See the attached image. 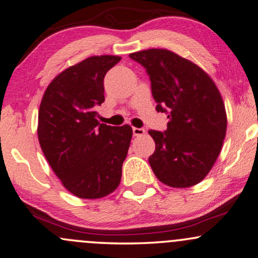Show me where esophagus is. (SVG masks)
Instances as JSON below:
<instances>
[{"label":"esophagus","mask_w":258,"mask_h":258,"mask_svg":"<svg viewBox=\"0 0 258 258\" xmlns=\"http://www.w3.org/2000/svg\"><path fill=\"white\" fill-rule=\"evenodd\" d=\"M133 133H134V136H142L146 134V130L143 128H133Z\"/></svg>","instance_id":"1"}]
</instances>
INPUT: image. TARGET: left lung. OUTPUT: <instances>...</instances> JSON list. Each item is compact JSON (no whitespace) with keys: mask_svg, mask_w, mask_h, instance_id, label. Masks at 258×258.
<instances>
[{"mask_svg":"<svg viewBox=\"0 0 258 258\" xmlns=\"http://www.w3.org/2000/svg\"><path fill=\"white\" fill-rule=\"evenodd\" d=\"M147 69L156 110L167 112L164 133L149 130L155 151L154 174L165 185L189 188L213 168L227 133V112L220 90L202 68L167 49L133 52Z\"/></svg>","mask_w":258,"mask_h":258,"instance_id":"obj_1","label":"left lung"}]
</instances>
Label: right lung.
I'll return each mask as SVG.
<instances>
[{"label": "right lung", "instance_id": "right-lung-1", "mask_svg": "<svg viewBox=\"0 0 258 258\" xmlns=\"http://www.w3.org/2000/svg\"><path fill=\"white\" fill-rule=\"evenodd\" d=\"M121 57L91 56L59 73L38 110L41 149L64 188L80 199H102L121 182L133 129L98 122L105 74Z\"/></svg>", "mask_w": 258, "mask_h": 258}]
</instances>
